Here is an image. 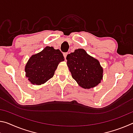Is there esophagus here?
I'll use <instances>...</instances> for the list:
<instances>
[{
    "label": "esophagus",
    "mask_w": 133,
    "mask_h": 133,
    "mask_svg": "<svg viewBox=\"0 0 133 133\" xmlns=\"http://www.w3.org/2000/svg\"><path fill=\"white\" fill-rule=\"evenodd\" d=\"M67 55V53H63V56H64V58H65V59H66Z\"/></svg>",
    "instance_id": "1"
}]
</instances>
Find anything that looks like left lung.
I'll return each instance as SVG.
<instances>
[{"mask_svg": "<svg viewBox=\"0 0 133 133\" xmlns=\"http://www.w3.org/2000/svg\"><path fill=\"white\" fill-rule=\"evenodd\" d=\"M66 59L72 77L82 88H93L103 80V69L100 62L84 49H76L67 56Z\"/></svg>", "mask_w": 133, "mask_h": 133, "instance_id": "8db88e82", "label": "left lung"}]
</instances>
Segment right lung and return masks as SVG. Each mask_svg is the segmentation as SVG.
I'll return each instance as SVG.
<instances>
[{
    "label": "right lung",
    "instance_id": "right-lung-1",
    "mask_svg": "<svg viewBox=\"0 0 133 133\" xmlns=\"http://www.w3.org/2000/svg\"><path fill=\"white\" fill-rule=\"evenodd\" d=\"M64 60V56L58 49L46 46L29 58L24 68L26 77L33 85L44 84L53 77L58 64Z\"/></svg>",
    "mask_w": 133,
    "mask_h": 133
}]
</instances>
